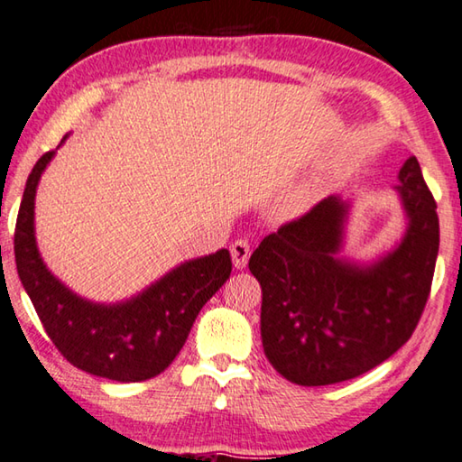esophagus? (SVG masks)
Returning a JSON list of instances; mask_svg holds the SVG:
<instances>
[{
	"label": "esophagus",
	"instance_id": "obj_1",
	"mask_svg": "<svg viewBox=\"0 0 462 462\" xmlns=\"http://www.w3.org/2000/svg\"><path fill=\"white\" fill-rule=\"evenodd\" d=\"M230 253H232V263L236 269H245L246 263L250 259V246L246 240H234L232 246H230Z\"/></svg>",
	"mask_w": 462,
	"mask_h": 462
}]
</instances>
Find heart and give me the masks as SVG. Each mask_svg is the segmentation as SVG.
I'll list each match as a JSON object with an SVG mask.
<instances>
[{
    "instance_id": "1",
    "label": "heart",
    "mask_w": 462,
    "mask_h": 462,
    "mask_svg": "<svg viewBox=\"0 0 462 462\" xmlns=\"http://www.w3.org/2000/svg\"><path fill=\"white\" fill-rule=\"evenodd\" d=\"M311 195L310 189H300L289 195L287 199H283L275 208V216L281 217V220H293V217L301 216L306 209L311 206Z\"/></svg>"
}]
</instances>
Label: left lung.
<instances>
[{
	"mask_svg": "<svg viewBox=\"0 0 462 462\" xmlns=\"http://www.w3.org/2000/svg\"><path fill=\"white\" fill-rule=\"evenodd\" d=\"M405 232L373 263L342 259L350 201L330 195L263 238L248 269L263 289L261 336L269 363L303 387L374 369L411 332L432 285L440 228L416 156L400 169Z\"/></svg>",
	"mask_w": 462,
	"mask_h": 462,
	"instance_id": "8db88e82",
	"label": "left lung"
}]
</instances>
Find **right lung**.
Here are the masks:
<instances>
[{
  "mask_svg": "<svg viewBox=\"0 0 462 462\" xmlns=\"http://www.w3.org/2000/svg\"><path fill=\"white\" fill-rule=\"evenodd\" d=\"M52 156L54 151L46 152L34 165L15 222L14 253L22 285L49 338L77 369L120 383L152 379L173 363L199 310L228 281L230 253L222 248L177 264L130 300H85L52 275L36 245V189Z\"/></svg>",
  "mask_w": 462,
  "mask_h": 462,
  "instance_id": "1",
  "label": "right lung"
}]
</instances>
